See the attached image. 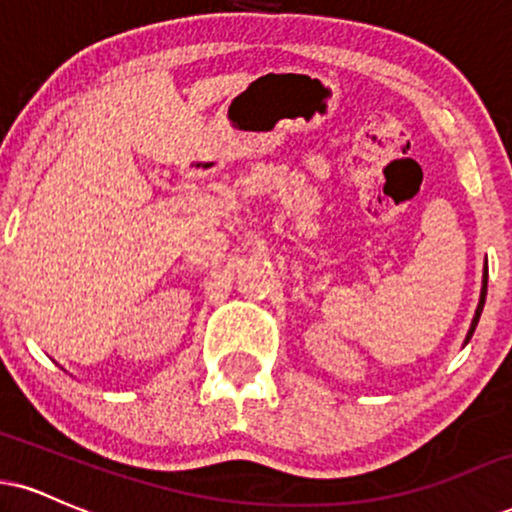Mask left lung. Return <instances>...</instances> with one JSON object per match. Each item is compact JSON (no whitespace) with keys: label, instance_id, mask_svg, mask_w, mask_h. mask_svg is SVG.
Returning <instances> with one entry per match:
<instances>
[{"label":"left lung","instance_id":"1","mask_svg":"<svg viewBox=\"0 0 512 512\" xmlns=\"http://www.w3.org/2000/svg\"><path fill=\"white\" fill-rule=\"evenodd\" d=\"M486 279H489V276H486V267H484L482 293H479V305H477V310H474V317H472L470 331H467V336H465V346H467V343H470V338H472V334H474V329H477V322H479V317H482V310H484V303H486Z\"/></svg>","mask_w":512,"mask_h":512}]
</instances>
